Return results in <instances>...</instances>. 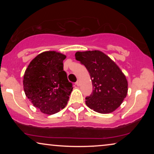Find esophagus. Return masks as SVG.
Here are the masks:
<instances>
[{
  "mask_svg": "<svg viewBox=\"0 0 154 154\" xmlns=\"http://www.w3.org/2000/svg\"><path fill=\"white\" fill-rule=\"evenodd\" d=\"M75 85L79 86V85H80V81H79V80H78V81H77L76 82H75Z\"/></svg>",
  "mask_w": 154,
  "mask_h": 154,
  "instance_id": "esophagus-1",
  "label": "esophagus"
}]
</instances>
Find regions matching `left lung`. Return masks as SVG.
I'll list each match as a JSON object with an SVG mask.
<instances>
[{
    "label": "left lung",
    "mask_w": 154,
    "mask_h": 154,
    "mask_svg": "<svg viewBox=\"0 0 154 154\" xmlns=\"http://www.w3.org/2000/svg\"><path fill=\"white\" fill-rule=\"evenodd\" d=\"M76 60L86 67L92 83V94L85 98L90 109L109 113L122 104L128 93V81L116 64L99 50L77 52Z\"/></svg>",
    "instance_id": "obj_1"
}]
</instances>
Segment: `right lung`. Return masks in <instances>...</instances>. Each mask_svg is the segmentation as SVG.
<instances>
[{"instance_id":"obj_1","label":"right lung","mask_w":154,"mask_h":154,"mask_svg":"<svg viewBox=\"0 0 154 154\" xmlns=\"http://www.w3.org/2000/svg\"><path fill=\"white\" fill-rule=\"evenodd\" d=\"M65 58L64 54L55 51L42 52L25 71V94L33 106L45 114H54L64 109L73 90L63 70Z\"/></svg>"}]
</instances>
